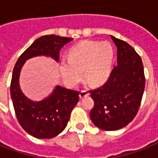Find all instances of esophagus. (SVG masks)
Returning <instances> with one entry per match:
<instances>
[{"label": "esophagus", "mask_w": 158, "mask_h": 158, "mask_svg": "<svg viewBox=\"0 0 158 158\" xmlns=\"http://www.w3.org/2000/svg\"><path fill=\"white\" fill-rule=\"evenodd\" d=\"M89 92L87 91V90H82L81 92H80V94H79V98H80V99H83L85 97L89 96Z\"/></svg>", "instance_id": "34e87169"}]
</instances>
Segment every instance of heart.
I'll return each instance as SVG.
<instances>
[{
	"label": "heart",
	"mask_w": 158,
	"mask_h": 158,
	"mask_svg": "<svg viewBox=\"0 0 158 158\" xmlns=\"http://www.w3.org/2000/svg\"><path fill=\"white\" fill-rule=\"evenodd\" d=\"M113 50L106 42L84 41L71 48L68 59L60 63V71L65 84L76 86L84 75L93 84L105 83L111 72Z\"/></svg>",
	"instance_id": "obj_1"
}]
</instances>
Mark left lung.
Wrapping results in <instances>:
<instances>
[{"label": "left lung", "instance_id": "obj_1", "mask_svg": "<svg viewBox=\"0 0 158 158\" xmlns=\"http://www.w3.org/2000/svg\"><path fill=\"white\" fill-rule=\"evenodd\" d=\"M110 38L117 48V64L103 85L89 91L94 101L90 118L97 127L106 131L120 130L134 120L145 88L139 55L125 41Z\"/></svg>", "mask_w": 158, "mask_h": 158}]
</instances>
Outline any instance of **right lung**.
Segmentation results:
<instances>
[{"instance_id": "obj_1", "label": "right lung", "mask_w": 158, "mask_h": 158, "mask_svg": "<svg viewBox=\"0 0 158 158\" xmlns=\"http://www.w3.org/2000/svg\"><path fill=\"white\" fill-rule=\"evenodd\" d=\"M73 38L56 35L38 38L19 57L14 67L10 96L19 125L37 139H52L66 127L73 108L79 100V92L56 86L52 94L40 102H33L23 95L19 84L22 66L28 59L47 56L59 61L60 51Z\"/></svg>"}]
</instances>
